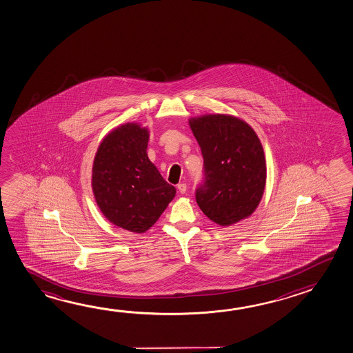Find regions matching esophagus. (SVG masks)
<instances>
[{
	"instance_id": "obj_1",
	"label": "esophagus",
	"mask_w": 353,
	"mask_h": 353,
	"mask_svg": "<svg viewBox=\"0 0 353 353\" xmlns=\"http://www.w3.org/2000/svg\"><path fill=\"white\" fill-rule=\"evenodd\" d=\"M178 190H179L180 194H185L186 192V184H184V183H180V184H178Z\"/></svg>"
}]
</instances>
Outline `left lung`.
Listing matches in <instances>:
<instances>
[{"label":"left lung","mask_w":353,"mask_h":353,"mask_svg":"<svg viewBox=\"0 0 353 353\" xmlns=\"http://www.w3.org/2000/svg\"><path fill=\"white\" fill-rule=\"evenodd\" d=\"M189 125L203 158V180L195 192L199 208L221 226L247 219L263 196L267 178L256 132L228 114H205Z\"/></svg>","instance_id":"obj_1"}]
</instances>
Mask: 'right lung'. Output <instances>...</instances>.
<instances>
[{
  "instance_id": "right-lung-1",
  "label": "right lung",
  "mask_w": 353,
  "mask_h": 353,
  "mask_svg": "<svg viewBox=\"0 0 353 353\" xmlns=\"http://www.w3.org/2000/svg\"><path fill=\"white\" fill-rule=\"evenodd\" d=\"M148 139L145 127L125 123L102 139L94 159L97 206L108 221L131 232L150 230L176 192L147 156Z\"/></svg>"
}]
</instances>
